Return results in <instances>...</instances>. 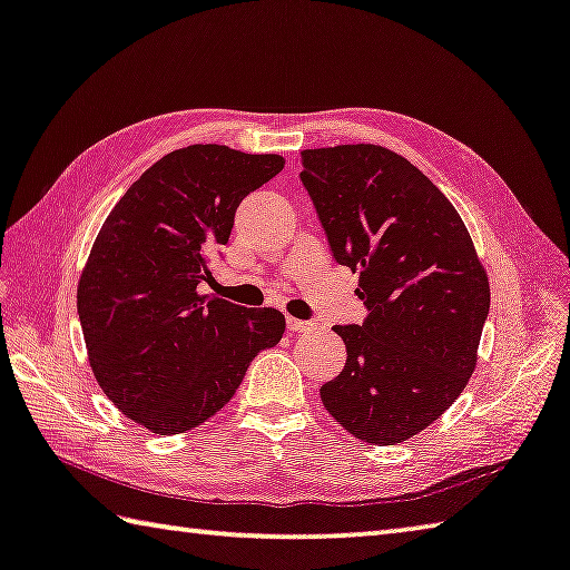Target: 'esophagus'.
<instances>
[{"mask_svg": "<svg viewBox=\"0 0 570 570\" xmlns=\"http://www.w3.org/2000/svg\"><path fill=\"white\" fill-rule=\"evenodd\" d=\"M286 326L292 334H308V331L316 328V324H312V321H302V318H292V316H288Z\"/></svg>", "mask_w": 570, "mask_h": 570, "instance_id": "34e87169", "label": "esophagus"}]
</instances>
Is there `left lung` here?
I'll list each match as a JSON object with an SVG mask.
<instances>
[{
  "label": "left lung",
  "mask_w": 570,
  "mask_h": 570,
  "mask_svg": "<svg viewBox=\"0 0 570 570\" xmlns=\"http://www.w3.org/2000/svg\"><path fill=\"white\" fill-rule=\"evenodd\" d=\"M302 181L336 262L361 274L356 296L368 308L361 326H334L348 356L321 401L371 446L409 441L475 371L489 274L453 204L396 151L306 149Z\"/></svg>",
  "instance_id": "1"
}]
</instances>
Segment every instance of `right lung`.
<instances>
[{
  "instance_id": "right-lung-1",
  "label": "right lung",
  "mask_w": 570,
  "mask_h": 570,
  "mask_svg": "<svg viewBox=\"0 0 570 570\" xmlns=\"http://www.w3.org/2000/svg\"><path fill=\"white\" fill-rule=\"evenodd\" d=\"M282 169V154L191 144L151 164L101 224L77 284L87 358L114 406L151 433L202 426L284 336L276 308L199 292L236 206Z\"/></svg>"
}]
</instances>
